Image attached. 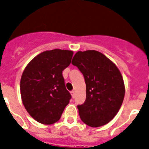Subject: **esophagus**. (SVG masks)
I'll list each match as a JSON object with an SVG mask.
<instances>
[{"label":"esophagus","mask_w":149,"mask_h":149,"mask_svg":"<svg viewBox=\"0 0 149 149\" xmlns=\"http://www.w3.org/2000/svg\"><path fill=\"white\" fill-rule=\"evenodd\" d=\"M70 94H71L72 97H74L75 94H76V92H75L74 90H73V91H71V92H70Z\"/></svg>","instance_id":"obj_1"}]
</instances>
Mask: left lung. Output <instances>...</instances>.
I'll list each match as a JSON object with an SVG mask.
<instances>
[{
    "label": "left lung",
    "instance_id": "8db88e82",
    "mask_svg": "<svg viewBox=\"0 0 149 149\" xmlns=\"http://www.w3.org/2000/svg\"><path fill=\"white\" fill-rule=\"evenodd\" d=\"M84 76L86 100L78 105L84 123L92 127L103 126L115 117L125 95L123 77L117 66L95 50L77 52L72 60Z\"/></svg>",
    "mask_w": 149,
    "mask_h": 149
}]
</instances>
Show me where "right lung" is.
Returning a JSON list of instances; mask_svg holds the SVG:
<instances>
[{
	"instance_id": "add662e5",
	"label": "right lung",
	"mask_w": 149,
	"mask_h": 149,
	"mask_svg": "<svg viewBox=\"0 0 149 149\" xmlns=\"http://www.w3.org/2000/svg\"><path fill=\"white\" fill-rule=\"evenodd\" d=\"M73 52L56 49L43 52L24 68L20 94L26 111L43 125L57 122L71 95L66 89L63 70L71 62Z\"/></svg>"
}]
</instances>
